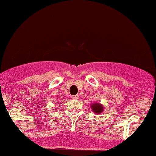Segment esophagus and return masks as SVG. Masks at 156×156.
Segmentation results:
<instances>
[{
  "instance_id": "esophagus-1",
  "label": "esophagus",
  "mask_w": 156,
  "mask_h": 156,
  "mask_svg": "<svg viewBox=\"0 0 156 156\" xmlns=\"http://www.w3.org/2000/svg\"><path fill=\"white\" fill-rule=\"evenodd\" d=\"M72 98H73V99H78V98H79V95H73V96H72Z\"/></svg>"
}]
</instances>
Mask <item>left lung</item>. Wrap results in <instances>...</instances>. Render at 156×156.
Returning a JSON list of instances; mask_svg holds the SVG:
<instances>
[{"instance_id": "obj_1", "label": "left lung", "mask_w": 156, "mask_h": 156, "mask_svg": "<svg viewBox=\"0 0 156 156\" xmlns=\"http://www.w3.org/2000/svg\"><path fill=\"white\" fill-rule=\"evenodd\" d=\"M91 108L92 109V111H93L95 113H98V114L101 113L102 111H103L104 109L103 106H101L98 103H95L92 104V105H91Z\"/></svg>"}]
</instances>
